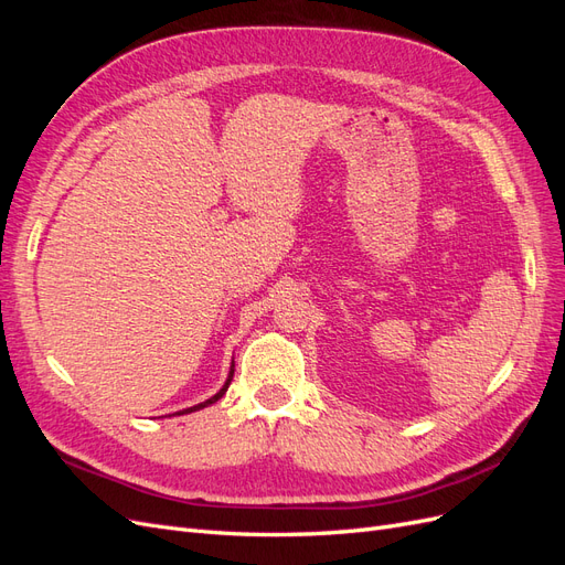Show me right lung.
<instances>
[{
  "mask_svg": "<svg viewBox=\"0 0 565 565\" xmlns=\"http://www.w3.org/2000/svg\"><path fill=\"white\" fill-rule=\"evenodd\" d=\"M233 367L235 365H231V372H228V380H226V384L221 386V391L218 393H214L212 398H207L204 403H198V405H193V407H185V409H181V413H177V415H188V413H195V409H202V407H207V405H212V403H216L221 396H224V393L228 391V384H231V380H233Z\"/></svg>",
  "mask_w": 565,
  "mask_h": 565,
  "instance_id": "add662e5",
  "label": "right lung"
}]
</instances>
